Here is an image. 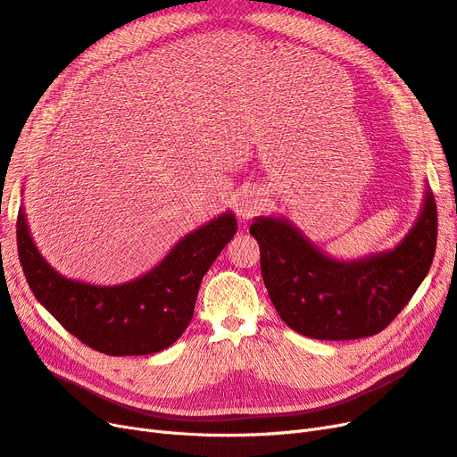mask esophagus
<instances>
[{"label": "esophagus", "instance_id": "1", "mask_svg": "<svg viewBox=\"0 0 457 457\" xmlns=\"http://www.w3.org/2000/svg\"><path fill=\"white\" fill-rule=\"evenodd\" d=\"M260 208H262V201H260L256 193L243 191L236 197V212L243 221L251 220L260 211Z\"/></svg>", "mask_w": 457, "mask_h": 457}]
</instances>
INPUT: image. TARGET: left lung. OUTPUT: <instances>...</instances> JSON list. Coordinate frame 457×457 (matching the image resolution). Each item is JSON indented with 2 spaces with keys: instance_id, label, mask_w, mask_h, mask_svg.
Returning a JSON list of instances; mask_svg holds the SVG:
<instances>
[{
  "instance_id": "left-lung-1",
  "label": "left lung",
  "mask_w": 457,
  "mask_h": 457,
  "mask_svg": "<svg viewBox=\"0 0 457 457\" xmlns=\"http://www.w3.org/2000/svg\"><path fill=\"white\" fill-rule=\"evenodd\" d=\"M436 203L425 189L421 212L395 249L358 260L325 254L285 218L258 216L264 285L291 329L321 341H350L383 331L427 278L436 249Z\"/></svg>"
}]
</instances>
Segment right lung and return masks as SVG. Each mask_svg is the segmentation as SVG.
I'll return each instance as SVG.
<instances>
[{"instance_id":"add662e5","label":"right lung","mask_w":457,"mask_h":457,"mask_svg":"<svg viewBox=\"0 0 457 457\" xmlns=\"http://www.w3.org/2000/svg\"><path fill=\"white\" fill-rule=\"evenodd\" d=\"M236 231V214H220L179 239L153 270L120 285L61 276L37 251L22 206L17 249L37 303L78 341L109 356H143L174 345L187 329L204 273Z\"/></svg>"}]
</instances>
